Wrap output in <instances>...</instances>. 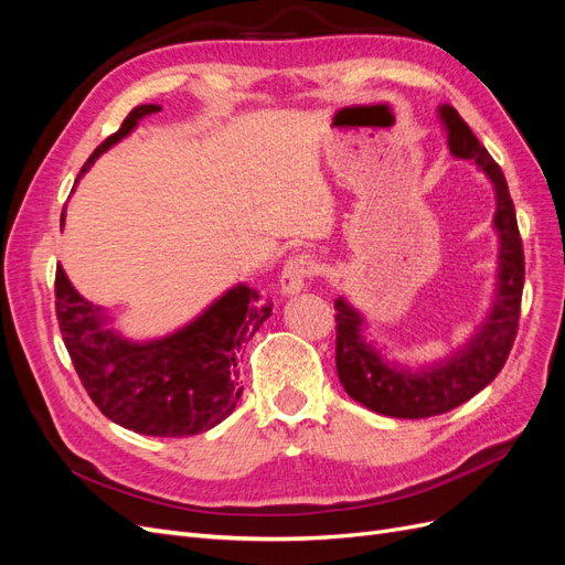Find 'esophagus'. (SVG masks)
Wrapping results in <instances>:
<instances>
[{
  "mask_svg": "<svg viewBox=\"0 0 565 565\" xmlns=\"http://www.w3.org/2000/svg\"><path fill=\"white\" fill-rule=\"evenodd\" d=\"M316 262L311 256L306 254H297L292 259H287L285 268H282V276H280V292L285 297H295L303 289L306 278H311L316 273Z\"/></svg>",
  "mask_w": 565,
  "mask_h": 565,
  "instance_id": "esophagus-1",
  "label": "esophagus"
}]
</instances>
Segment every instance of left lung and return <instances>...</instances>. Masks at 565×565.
Here are the masks:
<instances>
[{
    "label": "left lung",
    "instance_id": "obj_1",
    "mask_svg": "<svg viewBox=\"0 0 565 565\" xmlns=\"http://www.w3.org/2000/svg\"><path fill=\"white\" fill-rule=\"evenodd\" d=\"M438 117L446 127L452 158L473 162L492 181L494 200H498L492 226L500 241L498 285L488 316L467 339V344L455 349L443 361L417 370L386 361L382 349L367 341V322L361 311L353 309L344 297L334 301L337 374L341 386L372 413L398 419L443 415L483 391L504 367L521 316L525 262L507 179L500 164L490 158V152L452 106H438Z\"/></svg>",
    "mask_w": 565,
    "mask_h": 565
}]
</instances>
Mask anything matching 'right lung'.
Instances as JSON below:
<instances>
[{"label": "right lung", "mask_w": 565, "mask_h": 565, "mask_svg": "<svg viewBox=\"0 0 565 565\" xmlns=\"http://www.w3.org/2000/svg\"><path fill=\"white\" fill-rule=\"evenodd\" d=\"M160 110L152 104L134 108L94 150L79 177L146 115ZM63 221L65 214L61 226ZM56 316L65 349L100 413L136 434L181 438L210 431L235 409L243 393L235 358L270 316V303H262L259 292L241 282L177 332L131 341L113 328L106 309L77 292L58 266Z\"/></svg>", "instance_id": "add662e5"}]
</instances>
